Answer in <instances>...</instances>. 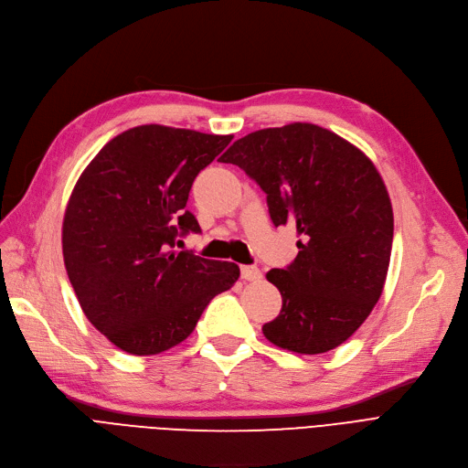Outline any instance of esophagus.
Instances as JSON below:
<instances>
[{
  "mask_svg": "<svg viewBox=\"0 0 468 468\" xmlns=\"http://www.w3.org/2000/svg\"><path fill=\"white\" fill-rule=\"evenodd\" d=\"M239 274H241V278H244V280H250V282H253V280L261 278V271L255 265H241L239 267Z\"/></svg>",
  "mask_w": 468,
  "mask_h": 468,
  "instance_id": "esophagus-1",
  "label": "esophagus"
}]
</instances>
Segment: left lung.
<instances>
[{"mask_svg": "<svg viewBox=\"0 0 468 468\" xmlns=\"http://www.w3.org/2000/svg\"><path fill=\"white\" fill-rule=\"evenodd\" d=\"M220 163L259 184L274 227L292 222L302 236L292 263L267 272L282 309L263 324L265 338L305 355L338 347L377 305L388 274L394 213L377 166L309 122L257 130Z\"/></svg>", "mask_w": 468, "mask_h": 468, "instance_id": "8db88e82", "label": "left lung"}]
</instances>
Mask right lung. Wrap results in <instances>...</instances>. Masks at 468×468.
<instances>
[{"label": "right lung", "mask_w": 468, "mask_h": 468, "mask_svg": "<svg viewBox=\"0 0 468 468\" xmlns=\"http://www.w3.org/2000/svg\"><path fill=\"white\" fill-rule=\"evenodd\" d=\"M230 140L161 124L130 128L74 186L63 220L67 274L88 321L130 355L184 342L239 276L229 261L176 251L178 238L201 232L186 209L192 184Z\"/></svg>", "instance_id": "right-lung-1"}]
</instances>
